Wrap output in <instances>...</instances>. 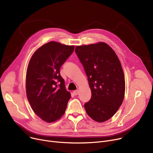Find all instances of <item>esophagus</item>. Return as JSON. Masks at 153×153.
Wrapping results in <instances>:
<instances>
[{
	"instance_id": "34e87169",
	"label": "esophagus",
	"mask_w": 153,
	"mask_h": 153,
	"mask_svg": "<svg viewBox=\"0 0 153 153\" xmlns=\"http://www.w3.org/2000/svg\"><path fill=\"white\" fill-rule=\"evenodd\" d=\"M73 93H74V94L75 95H78V94H79V91H74L73 92Z\"/></svg>"
}]
</instances>
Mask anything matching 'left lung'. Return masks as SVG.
Instances as JSON below:
<instances>
[{"instance_id":"1","label":"left lung","mask_w":153,"mask_h":153,"mask_svg":"<svg viewBox=\"0 0 153 153\" xmlns=\"http://www.w3.org/2000/svg\"><path fill=\"white\" fill-rule=\"evenodd\" d=\"M75 52L82 63L92 96L85 103L87 114L97 122L113 117L123 102L125 82L121 63L107 44L78 46Z\"/></svg>"}]
</instances>
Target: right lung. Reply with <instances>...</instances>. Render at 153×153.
<instances>
[{
	"mask_svg": "<svg viewBox=\"0 0 153 153\" xmlns=\"http://www.w3.org/2000/svg\"><path fill=\"white\" fill-rule=\"evenodd\" d=\"M74 50V46L50 42L39 48L29 62L27 98L35 114L46 122L60 118L71 97L66 90L60 68Z\"/></svg>",
	"mask_w": 153,
	"mask_h": 153,
	"instance_id": "add662e5",
	"label": "right lung"
}]
</instances>
